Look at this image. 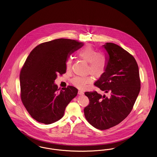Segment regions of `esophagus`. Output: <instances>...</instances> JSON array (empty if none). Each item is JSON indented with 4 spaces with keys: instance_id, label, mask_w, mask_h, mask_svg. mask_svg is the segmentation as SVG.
<instances>
[{
    "instance_id": "1",
    "label": "esophagus",
    "mask_w": 157,
    "mask_h": 157,
    "mask_svg": "<svg viewBox=\"0 0 157 157\" xmlns=\"http://www.w3.org/2000/svg\"><path fill=\"white\" fill-rule=\"evenodd\" d=\"M78 94L79 95H83L84 93L83 91H82L81 90H79V91H78Z\"/></svg>"
}]
</instances>
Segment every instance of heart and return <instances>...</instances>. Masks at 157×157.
Instances as JSON below:
<instances>
[{"instance_id": "b5f03b06", "label": "heart", "mask_w": 157, "mask_h": 157, "mask_svg": "<svg viewBox=\"0 0 157 157\" xmlns=\"http://www.w3.org/2000/svg\"><path fill=\"white\" fill-rule=\"evenodd\" d=\"M77 56L84 61L89 63L87 72L96 78H100L105 72L107 67V59L102 53H98L91 46L82 48L78 52ZM72 60L68 58L66 62V68L70 70L71 68ZM93 82L91 76L78 77L77 76L72 79V83L76 87L82 89L87 84Z\"/></svg>"}]
</instances>
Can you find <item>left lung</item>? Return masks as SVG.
Here are the masks:
<instances>
[{
    "mask_svg": "<svg viewBox=\"0 0 157 157\" xmlns=\"http://www.w3.org/2000/svg\"><path fill=\"white\" fill-rule=\"evenodd\" d=\"M107 59L105 73L94 83L105 93L86 92L90 104L84 109L86 120L99 130L109 129L123 121L132 109L140 91L138 66L134 57L118 45H102Z\"/></svg>",
    "mask_w": 157,
    "mask_h": 157,
    "instance_id": "1",
    "label": "left lung"
}]
</instances>
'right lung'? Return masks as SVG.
Returning a JSON list of instances; mask_svg holds the SVG:
<instances>
[{"label":"right lung","mask_w":157,"mask_h":157,"mask_svg":"<svg viewBox=\"0 0 157 157\" xmlns=\"http://www.w3.org/2000/svg\"><path fill=\"white\" fill-rule=\"evenodd\" d=\"M75 40L58 39L41 43L27 57L20 75L21 99L30 115L39 123L50 124L64 116L78 90L68 86L59 90L55 80L66 72L69 56L82 47Z\"/></svg>","instance_id":"add662e5"}]
</instances>
